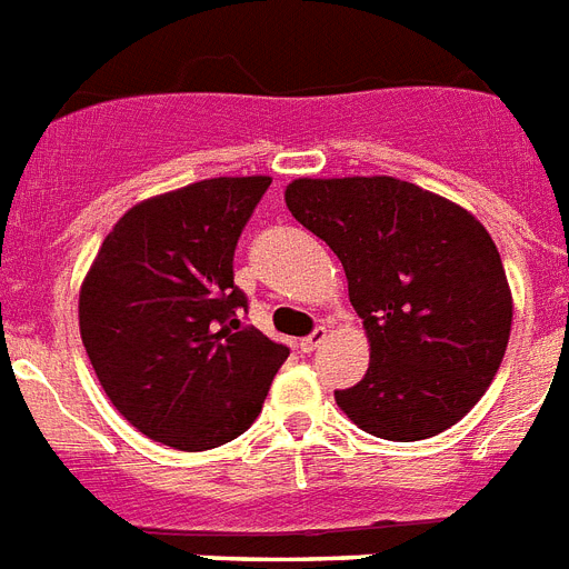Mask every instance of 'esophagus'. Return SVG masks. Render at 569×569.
<instances>
[{
  "label": "esophagus",
  "instance_id": "34e87169",
  "mask_svg": "<svg viewBox=\"0 0 569 569\" xmlns=\"http://www.w3.org/2000/svg\"><path fill=\"white\" fill-rule=\"evenodd\" d=\"M325 339H327V327H316V330L309 332L307 339H300V350H303V353H312V350H316Z\"/></svg>",
  "mask_w": 569,
  "mask_h": 569
}]
</instances>
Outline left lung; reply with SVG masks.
<instances>
[{"instance_id":"1","label":"left lung","mask_w":569,"mask_h":569,"mask_svg":"<svg viewBox=\"0 0 569 569\" xmlns=\"http://www.w3.org/2000/svg\"><path fill=\"white\" fill-rule=\"evenodd\" d=\"M286 207L345 266L371 362L336 403L359 429L420 441L459 423L500 371L509 280L482 221L389 174L298 178Z\"/></svg>"}]
</instances>
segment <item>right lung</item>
Segmentation results:
<instances>
[{"instance_id": "right-lung-1", "label": "right lung", "mask_w": 569, "mask_h": 569, "mask_svg": "<svg viewBox=\"0 0 569 569\" xmlns=\"http://www.w3.org/2000/svg\"><path fill=\"white\" fill-rule=\"evenodd\" d=\"M269 174L210 178L133 204L101 242L78 327L92 371L131 427L212 450L262 412L289 348L239 321L233 251Z\"/></svg>"}]
</instances>
